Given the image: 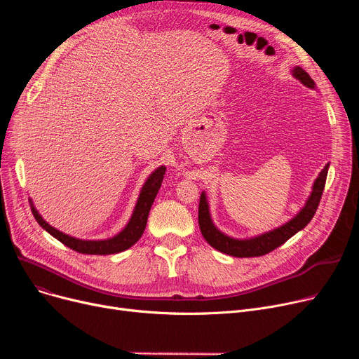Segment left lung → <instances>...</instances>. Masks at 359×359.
Listing matches in <instances>:
<instances>
[{
    "mask_svg": "<svg viewBox=\"0 0 359 359\" xmlns=\"http://www.w3.org/2000/svg\"><path fill=\"white\" fill-rule=\"evenodd\" d=\"M292 75L304 86L314 88V81L301 67H295L292 69ZM327 170H329V164H326L322 172H320L318 177L314 182L313 192H311L306 206L298 212L297 217H294L287 224L280 225V227L276 230H272L265 234H260V236L249 238V240H237V238L222 234L214 225L211 215H210L206 196H205V194H202L201 199H199L198 222H199V229H201L203 238L208 241L214 249L219 250L221 253L236 256V257H256V256H263V255L271 253L272 250L279 248L280 244H284L287 240H290L294 234H297L299 230H303L306 225L311 221V218L314 217V214L317 211L320 199H322L323 191H325Z\"/></svg>",
    "mask_w": 359,
    "mask_h": 359,
    "instance_id": "left-lung-1",
    "label": "left lung"
}]
</instances>
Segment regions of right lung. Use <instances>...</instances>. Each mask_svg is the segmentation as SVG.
Instances as JSON below:
<instances>
[{"instance_id": "right-lung-1", "label": "right lung", "mask_w": 359, "mask_h": 359, "mask_svg": "<svg viewBox=\"0 0 359 359\" xmlns=\"http://www.w3.org/2000/svg\"><path fill=\"white\" fill-rule=\"evenodd\" d=\"M164 173H165V167L161 165L147 179L145 184L142 186V189H141L138 202L135 205L134 214H132L128 225L118 236L111 237L109 240L93 241V240H79V238L69 237V236L58 231L56 229L50 227V225L39 215V212L36 211L33 203L30 205L32 214L36 218V221L39 222L42 229H45L50 236H53L55 238H58L62 244H65V246H68L69 249H72L75 252L83 253V255H113V253H119V252H123V250L129 249L130 246H134V244L141 238V236L145 230L151 205H153V202H154V199H156V196L160 191V187H161Z\"/></svg>"}]
</instances>
